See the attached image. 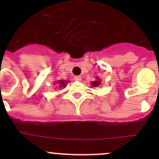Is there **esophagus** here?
Wrapping results in <instances>:
<instances>
[{
    "mask_svg": "<svg viewBox=\"0 0 159 159\" xmlns=\"http://www.w3.org/2000/svg\"><path fill=\"white\" fill-rule=\"evenodd\" d=\"M74 80H75V81H80L81 80H82V78H81V76H80V75H75V76L74 77Z\"/></svg>",
    "mask_w": 159,
    "mask_h": 159,
    "instance_id": "34e87169",
    "label": "esophagus"
}]
</instances>
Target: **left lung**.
I'll return each instance as SVG.
<instances>
[{
	"label": "left lung",
	"instance_id": "8db88e82",
	"mask_svg": "<svg viewBox=\"0 0 159 159\" xmlns=\"http://www.w3.org/2000/svg\"><path fill=\"white\" fill-rule=\"evenodd\" d=\"M99 84H100V83H99V81H95V82L92 83V86H93V87L99 86Z\"/></svg>",
	"mask_w": 159,
	"mask_h": 159
}]
</instances>
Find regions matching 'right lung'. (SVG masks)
I'll return each mask as SVG.
<instances>
[{"label": "right lung", "instance_id": "1", "mask_svg": "<svg viewBox=\"0 0 159 159\" xmlns=\"http://www.w3.org/2000/svg\"><path fill=\"white\" fill-rule=\"evenodd\" d=\"M57 85H59V86L60 87H65L66 86V83H65V81H64V80H59L58 82L57 83Z\"/></svg>", "mask_w": 159, "mask_h": 159}]
</instances>
